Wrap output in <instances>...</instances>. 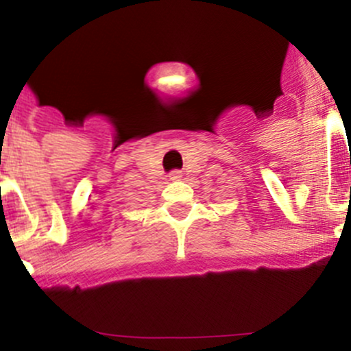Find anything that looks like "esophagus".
Segmentation results:
<instances>
[{
    "mask_svg": "<svg viewBox=\"0 0 351 351\" xmlns=\"http://www.w3.org/2000/svg\"><path fill=\"white\" fill-rule=\"evenodd\" d=\"M171 180H178V178H182V171H171Z\"/></svg>",
    "mask_w": 351,
    "mask_h": 351,
    "instance_id": "esophagus-1",
    "label": "esophagus"
}]
</instances>
